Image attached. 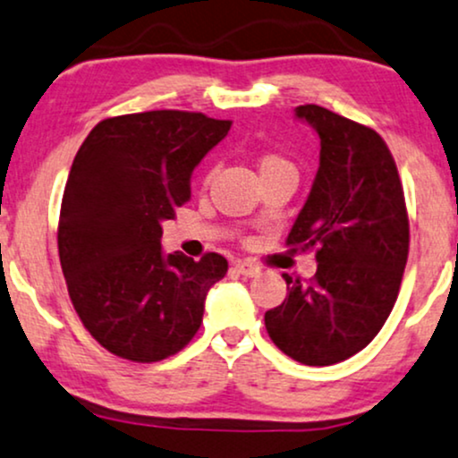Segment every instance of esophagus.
I'll list each match as a JSON object with an SVG mask.
<instances>
[{
	"label": "esophagus",
	"mask_w": 458,
	"mask_h": 458,
	"mask_svg": "<svg viewBox=\"0 0 458 458\" xmlns=\"http://www.w3.org/2000/svg\"><path fill=\"white\" fill-rule=\"evenodd\" d=\"M234 271L245 275V277H253V275L260 273V267H256L253 262H234Z\"/></svg>",
	"instance_id": "obj_1"
}]
</instances>
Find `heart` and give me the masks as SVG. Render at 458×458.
<instances>
[{
  "label": "heart",
  "mask_w": 458,
  "mask_h": 458,
  "mask_svg": "<svg viewBox=\"0 0 458 458\" xmlns=\"http://www.w3.org/2000/svg\"><path fill=\"white\" fill-rule=\"evenodd\" d=\"M277 166H290L288 159H284L282 156H275V153H267V156L260 157V173L268 168H277Z\"/></svg>",
  "instance_id": "1"
}]
</instances>
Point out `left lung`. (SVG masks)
<instances>
[{
    "label": "left lung",
    "mask_w": 458,
    "mask_h": 458,
    "mask_svg": "<svg viewBox=\"0 0 458 458\" xmlns=\"http://www.w3.org/2000/svg\"><path fill=\"white\" fill-rule=\"evenodd\" d=\"M296 117L319 136V168L285 245L316 251L310 282L290 285L264 313L268 337L284 354L327 367L367 348L382 330L410 251L403 185L382 136L333 110L305 104Z\"/></svg>",
    "instance_id": "obj_1"
}]
</instances>
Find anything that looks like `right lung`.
Wrapping results in <instances>:
<instances>
[{
  "instance_id": "1",
  "label": "right lung",
  "mask_w": 458,
  "mask_h": 458,
  "mask_svg": "<svg viewBox=\"0 0 458 458\" xmlns=\"http://www.w3.org/2000/svg\"><path fill=\"white\" fill-rule=\"evenodd\" d=\"M233 121L187 110L104 119L72 162L59 213V262L82 327L110 354L157 362L194 339L207 292L228 271L162 251V222L190 200L194 168Z\"/></svg>"
}]
</instances>
